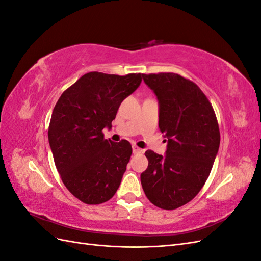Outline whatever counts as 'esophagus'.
<instances>
[{
	"mask_svg": "<svg viewBox=\"0 0 261 261\" xmlns=\"http://www.w3.org/2000/svg\"><path fill=\"white\" fill-rule=\"evenodd\" d=\"M143 152V149L138 148L137 146H133V153L134 154H137V153H141Z\"/></svg>",
	"mask_w": 261,
	"mask_h": 261,
	"instance_id": "obj_1",
	"label": "esophagus"
}]
</instances>
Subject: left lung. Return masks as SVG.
Returning a JSON list of instances; mask_svg holds the SVG:
<instances>
[{"instance_id":"obj_1","label":"left lung","mask_w":261,"mask_h":261,"mask_svg":"<svg viewBox=\"0 0 261 261\" xmlns=\"http://www.w3.org/2000/svg\"><path fill=\"white\" fill-rule=\"evenodd\" d=\"M159 103V128L168 141L165 154L147 150L140 174L147 198L161 209L184 206L200 192L220 146L212 106L193 82L174 73L143 74Z\"/></svg>"}]
</instances>
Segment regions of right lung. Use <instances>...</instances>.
Instances as JSON below:
<instances>
[{
	"mask_svg": "<svg viewBox=\"0 0 261 261\" xmlns=\"http://www.w3.org/2000/svg\"><path fill=\"white\" fill-rule=\"evenodd\" d=\"M143 74L90 72L69 87L55 105L49 144L63 183L87 204L111 199L132 155L127 140L105 139L122 101L135 91Z\"/></svg>",
	"mask_w": 261,
	"mask_h": 261,
	"instance_id": "obj_1",
	"label": "right lung"
}]
</instances>
